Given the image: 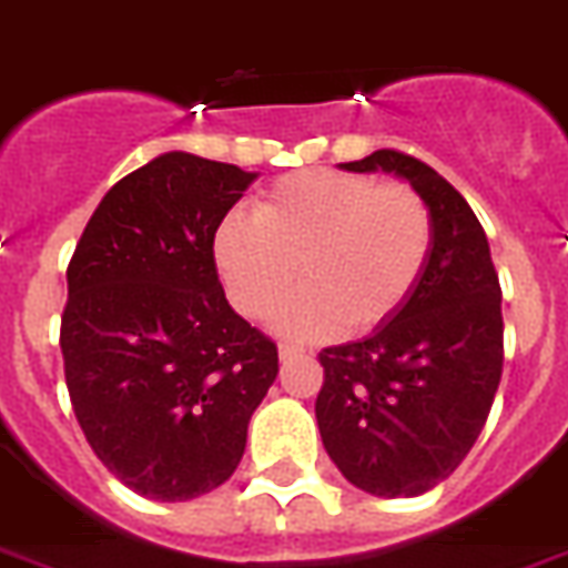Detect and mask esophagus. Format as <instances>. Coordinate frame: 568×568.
I'll use <instances>...</instances> for the list:
<instances>
[{"mask_svg":"<svg viewBox=\"0 0 568 568\" xmlns=\"http://www.w3.org/2000/svg\"><path fill=\"white\" fill-rule=\"evenodd\" d=\"M303 353H306V349L297 347V344H280V358H283V362H292V358L303 356Z\"/></svg>","mask_w":568,"mask_h":568,"instance_id":"obj_1","label":"esophagus"}]
</instances>
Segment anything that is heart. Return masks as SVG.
<instances>
[{
	"instance_id": "1",
	"label": "heart",
	"mask_w": 568,
	"mask_h": 568,
	"mask_svg": "<svg viewBox=\"0 0 568 568\" xmlns=\"http://www.w3.org/2000/svg\"><path fill=\"white\" fill-rule=\"evenodd\" d=\"M435 242L432 210L405 183L308 169L256 197L253 219L227 212L212 233V262L230 303L294 338L367 335L408 303Z\"/></svg>"
}]
</instances>
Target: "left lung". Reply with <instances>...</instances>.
Listing matches in <instances>:
<instances>
[{
  "mask_svg": "<svg viewBox=\"0 0 568 568\" xmlns=\"http://www.w3.org/2000/svg\"><path fill=\"white\" fill-rule=\"evenodd\" d=\"M344 169L408 180L432 210L435 242L426 274L388 324L317 353V428L358 490L419 496L458 469L490 414L505 362L499 274L481 221L432 165L382 149Z\"/></svg>",
  "mask_w": 568,
  "mask_h": 568,
  "instance_id": "left-lung-1",
  "label": "left lung"
}]
</instances>
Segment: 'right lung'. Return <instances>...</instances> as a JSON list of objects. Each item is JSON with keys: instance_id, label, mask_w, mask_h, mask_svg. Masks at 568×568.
Returning a JSON list of instances; mask_svg holds the SVG:
<instances>
[{"instance_id": "1", "label": "right lung", "mask_w": 568, "mask_h": 568, "mask_svg": "<svg viewBox=\"0 0 568 568\" xmlns=\"http://www.w3.org/2000/svg\"><path fill=\"white\" fill-rule=\"evenodd\" d=\"M256 174L169 151L122 178L69 260L60 353L87 444L133 493L186 501L236 473L280 371L230 308L212 233Z\"/></svg>"}]
</instances>
